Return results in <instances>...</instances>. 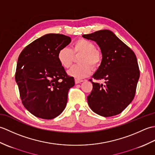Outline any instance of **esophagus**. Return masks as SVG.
I'll return each instance as SVG.
<instances>
[{
    "instance_id": "esophagus-1",
    "label": "esophagus",
    "mask_w": 155,
    "mask_h": 155,
    "mask_svg": "<svg viewBox=\"0 0 155 155\" xmlns=\"http://www.w3.org/2000/svg\"><path fill=\"white\" fill-rule=\"evenodd\" d=\"M83 81V80H81V79H78V78H75V83L76 84H78V83H81Z\"/></svg>"
}]
</instances>
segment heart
I'll list each match as a JSON object with an SVG mask.
<instances>
[{"instance_id":"heart-1","label":"heart","mask_w":155,"mask_h":155,"mask_svg":"<svg viewBox=\"0 0 155 155\" xmlns=\"http://www.w3.org/2000/svg\"><path fill=\"white\" fill-rule=\"evenodd\" d=\"M82 55L78 59L81 64H75L68 71V74L77 78H83L89 75L91 67H97L102 61L101 52L96 48V46L87 39L80 38L74 42L71 48H62L58 52V60L62 67L68 68L74 61V54Z\"/></svg>"}]
</instances>
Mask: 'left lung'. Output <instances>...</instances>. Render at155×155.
Returning a JSON list of instances; mask_svg holds the SVG:
<instances>
[{"label":"left lung","instance_id":"obj_1","mask_svg":"<svg viewBox=\"0 0 155 155\" xmlns=\"http://www.w3.org/2000/svg\"><path fill=\"white\" fill-rule=\"evenodd\" d=\"M95 41L101 50L102 62L93 74L94 79L104 81V84H93L87 97L88 104L95 113L104 117L122 113L134 97L140 71L134 52L113 32L101 30L83 35Z\"/></svg>","mask_w":155,"mask_h":155}]
</instances>
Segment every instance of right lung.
<instances>
[{
    "mask_svg": "<svg viewBox=\"0 0 155 155\" xmlns=\"http://www.w3.org/2000/svg\"><path fill=\"white\" fill-rule=\"evenodd\" d=\"M71 42L64 35L47 34L27 45L19 55L15 80L22 104L35 117L52 119L66 107L74 79L66 72L57 55Z\"/></svg>",
    "mask_w": 155,
    "mask_h": 155,
    "instance_id": "add662e5",
    "label": "right lung"
}]
</instances>
